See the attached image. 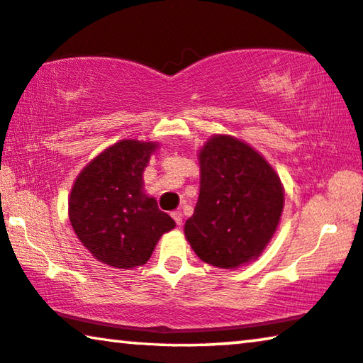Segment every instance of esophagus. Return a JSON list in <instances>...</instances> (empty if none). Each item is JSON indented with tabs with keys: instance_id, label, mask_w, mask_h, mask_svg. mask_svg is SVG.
<instances>
[{
	"instance_id": "1",
	"label": "esophagus",
	"mask_w": 363,
	"mask_h": 363,
	"mask_svg": "<svg viewBox=\"0 0 363 363\" xmlns=\"http://www.w3.org/2000/svg\"><path fill=\"white\" fill-rule=\"evenodd\" d=\"M172 218H173V220H175V223H177V225H182V223H183V214H182L180 211H173V213H172Z\"/></svg>"
}]
</instances>
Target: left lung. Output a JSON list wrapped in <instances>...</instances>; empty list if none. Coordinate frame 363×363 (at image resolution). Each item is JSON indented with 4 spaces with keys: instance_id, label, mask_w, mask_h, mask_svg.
<instances>
[{
    "instance_id": "1",
    "label": "left lung",
    "mask_w": 363,
    "mask_h": 363,
    "mask_svg": "<svg viewBox=\"0 0 363 363\" xmlns=\"http://www.w3.org/2000/svg\"><path fill=\"white\" fill-rule=\"evenodd\" d=\"M198 160L199 196L185 238L206 264L239 269L259 259L277 233L281 180L260 152L234 135H211Z\"/></svg>"
}]
</instances>
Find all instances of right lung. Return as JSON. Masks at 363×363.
Instances as JSON below:
<instances>
[{
    "instance_id": "add662e5",
    "label": "right lung",
    "mask_w": 363,
    "mask_h": 363,
    "mask_svg": "<svg viewBox=\"0 0 363 363\" xmlns=\"http://www.w3.org/2000/svg\"><path fill=\"white\" fill-rule=\"evenodd\" d=\"M159 143L123 139L83 167L68 198L77 238L101 264L129 270L150 259L175 220L144 191L143 173Z\"/></svg>"
}]
</instances>
